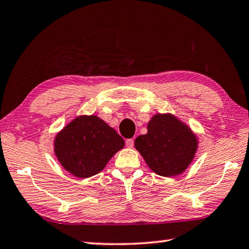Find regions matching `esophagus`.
<instances>
[{"label": "esophagus", "mask_w": 249, "mask_h": 249, "mask_svg": "<svg viewBox=\"0 0 249 249\" xmlns=\"http://www.w3.org/2000/svg\"><path fill=\"white\" fill-rule=\"evenodd\" d=\"M125 144H126V147H127V148H133L134 147V139L133 138L126 139Z\"/></svg>", "instance_id": "obj_1"}]
</instances>
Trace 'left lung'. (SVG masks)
Instances as JSON below:
<instances>
[{
  "label": "left lung",
  "instance_id": "obj_1",
  "mask_svg": "<svg viewBox=\"0 0 249 249\" xmlns=\"http://www.w3.org/2000/svg\"><path fill=\"white\" fill-rule=\"evenodd\" d=\"M135 147L154 173L172 177L192 162L197 140L188 126L172 114H157L149 122L148 133L136 138Z\"/></svg>",
  "mask_w": 249,
  "mask_h": 249
}]
</instances>
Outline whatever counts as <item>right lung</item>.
I'll list each match as a JSON object with an SVG mask.
<instances>
[{
    "mask_svg": "<svg viewBox=\"0 0 249 249\" xmlns=\"http://www.w3.org/2000/svg\"><path fill=\"white\" fill-rule=\"evenodd\" d=\"M124 147V139L95 115H82L55 139V153L63 168L79 178L98 174Z\"/></svg>",
    "mask_w": 249,
    "mask_h": 249,
    "instance_id": "add662e5",
    "label": "right lung"
}]
</instances>
